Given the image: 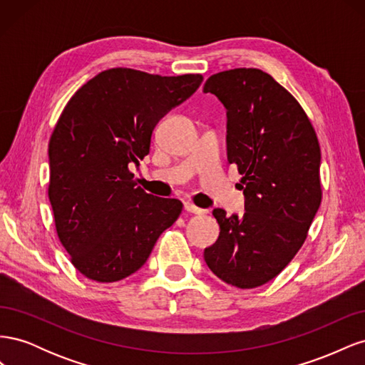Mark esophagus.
Listing matches in <instances>:
<instances>
[{
    "label": "esophagus",
    "mask_w": 365,
    "mask_h": 365,
    "mask_svg": "<svg viewBox=\"0 0 365 365\" xmlns=\"http://www.w3.org/2000/svg\"><path fill=\"white\" fill-rule=\"evenodd\" d=\"M184 208H185V212L193 213V215H204V213H205V210H202V208H200V207H196V205H193V204H190V202H185V204H184Z\"/></svg>",
    "instance_id": "obj_1"
}]
</instances>
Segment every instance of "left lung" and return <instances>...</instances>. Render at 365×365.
I'll return each instance as SVG.
<instances>
[{
    "label": "left lung",
    "instance_id": "8db88e82",
    "mask_svg": "<svg viewBox=\"0 0 365 365\" xmlns=\"http://www.w3.org/2000/svg\"><path fill=\"white\" fill-rule=\"evenodd\" d=\"M204 93L227 108L228 161L247 197L242 216L213 210L220 233L204 259L220 280L252 289L277 277L304 244L322 204V150L302 105L268 73L220 71Z\"/></svg>",
    "mask_w": 365,
    "mask_h": 365
}]
</instances>
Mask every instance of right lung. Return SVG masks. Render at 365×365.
I'll use <instances>...</instances> for the list:
<instances>
[{
  "instance_id": "obj_1",
  "label": "right lung",
  "mask_w": 365,
  "mask_h": 365,
  "mask_svg": "<svg viewBox=\"0 0 365 365\" xmlns=\"http://www.w3.org/2000/svg\"><path fill=\"white\" fill-rule=\"evenodd\" d=\"M202 79L109 68L65 105L48 143V197L61 244L86 279L134 274L180 217L182 202L146 193L129 164L148 155L158 120Z\"/></svg>"
}]
</instances>
